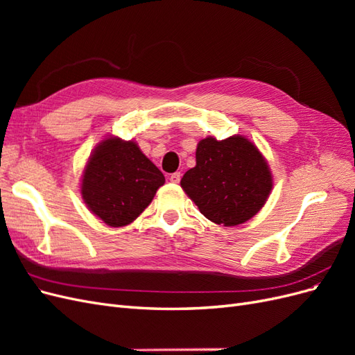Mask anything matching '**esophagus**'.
<instances>
[{"label": "esophagus", "mask_w": 355, "mask_h": 355, "mask_svg": "<svg viewBox=\"0 0 355 355\" xmlns=\"http://www.w3.org/2000/svg\"><path fill=\"white\" fill-rule=\"evenodd\" d=\"M168 180L173 182V184H179V182H180V173H179V171H176V173H173V175H170Z\"/></svg>", "instance_id": "esophagus-1"}]
</instances>
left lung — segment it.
Segmentation results:
<instances>
[{
  "mask_svg": "<svg viewBox=\"0 0 355 355\" xmlns=\"http://www.w3.org/2000/svg\"><path fill=\"white\" fill-rule=\"evenodd\" d=\"M180 187L209 220L235 227L259 211L272 189V176L262 154L249 139L206 137Z\"/></svg>",
  "mask_w": 355,
  "mask_h": 355,
  "instance_id": "obj_1",
  "label": "left lung"
}]
</instances>
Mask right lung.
I'll return each mask as SVG.
<instances>
[{"label":"right lung","instance_id":"1","mask_svg":"<svg viewBox=\"0 0 355 355\" xmlns=\"http://www.w3.org/2000/svg\"><path fill=\"white\" fill-rule=\"evenodd\" d=\"M164 175L133 141L108 137L90 155L81 180L87 207L110 227L132 223L164 185Z\"/></svg>","mask_w":355,"mask_h":355}]
</instances>
